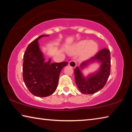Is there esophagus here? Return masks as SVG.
I'll return each instance as SVG.
<instances>
[{"instance_id":"1","label":"esophagus","mask_w":132,"mask_h":132,"mask_svg":"<svg viewBox=\"0 0 132 132\" xmlns=\"http://www.w3.org/2000/svg\"><path fill=\"white\" fill-rule=\"evenodd\" d=\"M69 66H70L71 68H74L76 66V62L74 60H72V61H70L69 62Z\"/></svg>"}]
</instances>
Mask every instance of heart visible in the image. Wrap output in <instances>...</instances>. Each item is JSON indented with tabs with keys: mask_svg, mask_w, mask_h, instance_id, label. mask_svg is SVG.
Instances as JSON below:
<instances>
[{
	"mask_svg": "<svg viewBox=\"0 0 132 132\" xmlns=\"http://www.w3.org/2000/svg\"><path fill=\"white\" fill-rule=\"evenodd\" d=\"M98 48V44L95 42L83 40L79 42L76 45L71 51V52L76 54L81 52L82 51L81 57L82 59H87L94 55L97 51Z\"/></svg>",
	"mask_w": 132,
	"mask_h": 132,
	"instance_id": "b5f03b06",
	"label": "heart"
}]
</instances>
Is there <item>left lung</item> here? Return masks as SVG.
<instances>
[{
    "label": "left lung",
    "instance_id": "left-lung-1",
    "mask_svg": "<svg viewBox=\"0 0 132 132\" xmlns=\"http://www.w3.org/2000/svg\"><path fill=\"white\" fill-rule=\"evenodd\" d=\"M97 60L101 63L98 72L90 75L87 78L82 75L80 68H82L91 61ZM111 72V53L107 48H104L98 52L94 57L85 61L75 69L76 83L82 93L92 94L104 87L106 84Z\"/></svg>",
    "mask_w": 132,
    "mask_h": 132
}]
</instances>
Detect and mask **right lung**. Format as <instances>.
<instances>
[{
    "label": "right lung",
    "mask_w": 132,
    "mask_h": 132,
    "mask_svg": "<svg viewBox=\"0 0 132 132\" xmlns=\"http://www.w3.org/2000/svg\"><path fill=\"white\" fill-rule=\"evenodd\" d=\"M42 35L28 45L23 56V77L24 83L30 93L39 97H48L55 92L59 81L60 73L68 63L45 62L39 50L38 40ZM48 36V35H46Z\"/></svg>",
    "instance_id": "obj_1"
}]
</instances>
